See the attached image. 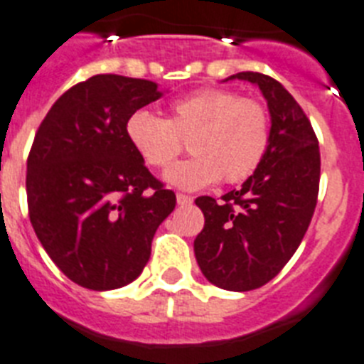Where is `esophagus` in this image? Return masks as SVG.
<instances>
[{"instance_id":"esophagus-1","label":"esophagus","mask_w":364,"mask_h":364,"mask_svg":"<svg viewBox=\"0 0 364 364\" xmlns=\"http://www.w3.org/2000/svg\"><path fill=\"white\" fill-rule=\"evenodd\" d=\"M177 203H179V205H191L192 203V198L191 196H187V194H177Z\"/></svg>"}]
</instances>
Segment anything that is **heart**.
<instances>
[{"instance_id":"heart-1","label":"heart","mask_w":364,"mask_h":364,"mask_svg":"<svg viewBox=\"0 0 364 364\" xmlns=\"http://www.w3.org/2000/svg\"><path fill=\"white\" fill-rule=\"evenodd\" d=\"M127 141L147 166L164 170L183 151L192 156L177 162L164 176L168 185L198 191L217 183L247 179L269 146V115L262 102L241 99L228 90H200L168 106L166 119L136 110L125 123Z\"/></svg>"}]
</instances>
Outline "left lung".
Here are the masks:
<instances>
[{"instance_id":"1","label":"left lung","mask_w":364,"mask_h":364,"mask_svg":"<svg viewBox=\"0 0 364 364\" xmlns=\"http://www.w3.org/2000/svg\"><path fill=\"white\" fill-rule=\"evenodd\" d=\"M228 80L258 85L267 100L269 146L239 191L220 202L196 198L205 224L194 254L211 284L249 291L277 277L305 237L320 187V147L309 117L280 82L259 73Z\"/></svg>"}]
</instances>
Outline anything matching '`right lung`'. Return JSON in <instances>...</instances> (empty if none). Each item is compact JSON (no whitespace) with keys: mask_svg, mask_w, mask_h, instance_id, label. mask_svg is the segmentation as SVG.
Listing matches in <instances>:
<instances>
[{"mask_svg":"<svg viewBox=\"0 0 364 364\" xmlns=\"http://www.w3.org/2000/svg\"><path fill=\"white\" fill-rule=\"evenodd\" d=\"M151 80L97 75L65 91L28 156L29 220L78 286L123 288L140 277L156 228L176 208L127 141L132 112L161 99Z\"/></svg>","mask_w":364,"mask_h":364,"instance_id":"add662e5","label":"right lung"}]
</instances>
